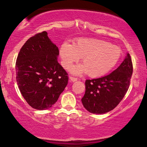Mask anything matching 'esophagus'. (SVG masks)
I'll return each mask as SVG.
<instances>
[{"mask_svg": "<svg viewBox=\"0 0 147 147\" xmlns=\"http://www.w3.org/2000/svg\"><path fill=\"white\" fill-rule=\"evenodd\" d=\"M69 79H70V82H76V81H77V78L72 77V76H70V77H69Z\"/></svg>", "mask_w": 147, "mask_h": 147, "instance_id": "34e87169", "label": "esophagus"}]
</instances>
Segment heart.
<instances>
[{
    "instance_id": "b5f03b06",
    "label": "heart",
    "mask_w": 147,
    "mask_h": 147,
    "mask_svg": "<svg viewBox=\"0 0 147 147\" xmlns=\"http://www.w3.org/2000/svg\"><path fill=\"white\" fill-rule=\"evenodd\" d=\"M121 55L119 47L92 38H77L73 45L64 42L60 48L62 64L65 68H70L83 58L84 65L74 68L72 71L75 73L86 71L92 77H102L110 72L118 63Z\"/></svg>"
}]
</instances>
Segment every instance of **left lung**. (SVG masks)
<instances>
[{
  "label": "left lung",
  "mask_w": 147,
  "mask_h": 147,
  "mask_svg": "<svg viewBox=\"0 0 147 147\" xmlns=\"http://www.w3.org/2000/svg\"><path fill=\"white\" fill-rule=\"evenodd\" d=\"M132 73V60L127 54L120 65L109 75L86 80V92L82 99L84 108L95 114L114 109L126 95Z\"/></svg>",
  "instance_id": "left-lung-1"
}]
</instances>
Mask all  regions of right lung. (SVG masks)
<instances>
[{"label": "right lung", "instance_id": "right-lung-1", "mask_svg": "<svg viewBox=\"0 0 147 147\" xmlns=\"http://www.w3.org/2000/svg\"><path fill=\"white\" fill-rule=\"evenodd\" d=\"M58 47L46 32L30 37L16 62V82L28 104L37 110L52 107L68 84V73L59 63Z\"/></svg>", "mask_w": 147, "mask_h": 147}]
</instances>
